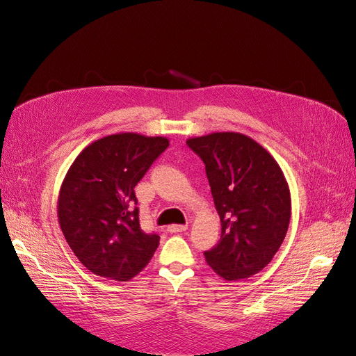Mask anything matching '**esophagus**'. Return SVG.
I'll use <instances>...</instances> for the list:
<instances>
[{
	"label": "esophagus",
	"instance_id": "1",
	"mask_svg": "<svg viewBox=\"0 0 356 356\" xmlns=\"http://www.w3.org/2000/svg\"><path fill=\"white\" fill-rule=\"evenodd\" d=\"M170 233H181V232H186L188 230V225H179V224H172V225H168L167 229Z\"/></svg>",
	"mask_w": 356,
	"mask_h": 356
}]
</instances>
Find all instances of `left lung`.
Segmentation results:
<instances>
[{
  "instance_id": "obj_1",
  "label": "left lung",
  "mask_w": 356,
  "mask_h": 356,
  "mask_svg": "<svg viewBox=\"0 0 356 356\" xmlns=\"http://www.w3.org/2000/svg\"><path fill=\"white\" fill-rule=\"evenodd\" d=\"M206 165L221 239L204 251L207 265L227 281L248 278L268 266L290 222L284 175L266 149L250 136L215 132L186 141Z\"/></svg>"
}]
</instances>
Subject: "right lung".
Returning <instances> with one entry per match:
<instances>
[{"label":"right lung","mask_w":356,"mask_h":356,"mask_svg":"<svg viewBox=\"0 0 356 356\" xmlns=\"http://www.w3.org/2000/svg\"><path fill=\"white\" fill-rule=\"evenodd\" d=\"M168 145L163 136L108 135L70 165L58 195V222L70 250L96 275L129 281L153 257L159 236L141 230L134 188Z\"/></svg>","instance_id":"add662e5"}]
</instances>
